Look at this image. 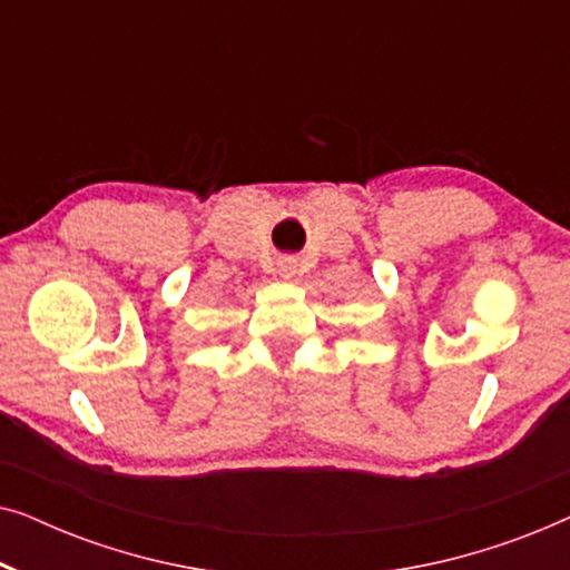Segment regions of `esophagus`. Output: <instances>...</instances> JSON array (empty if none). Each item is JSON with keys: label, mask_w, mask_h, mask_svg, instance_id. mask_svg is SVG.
Returning a JSON list of instances; mask_svg holds the SVG:
<instances>
[{"label": "esophagus", "mask_w": 570, "mask_h": 570, "mask_svg": "<svg viewBox=\"0 0 570 570\" xmlns=\"http://www.w3.org/2000/svg\"><path fill=\"white\" fill-rule=\"evenodd\" d=\"M277 272H279V277L291 279V277L298 275V262H295V259H283V262L277 264Z\"/></svg>", "instance_id": "obj_1"}]
</instances>
